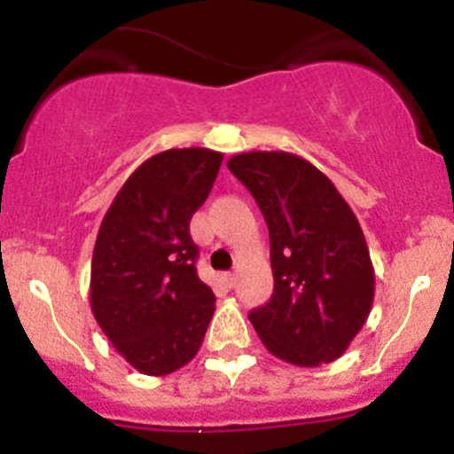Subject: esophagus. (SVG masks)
<instances>
[{
    "mask_svg": "<svg viewBox=\"0 0 454 454\" xmlns=\"http://www.w3.org/2000/svg\"><path fill=\"white\" fill-rule=\"evenodd\" d=\"M223 280H225L227 286H236V273H225V276H223Z\"/></svg>",
    "mask_w": 454,
    "mask_h": 454,
    "instance_id": "obj_1",
    "label": "esophagus"
}]
</instances>
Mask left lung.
Segmentation results:
<instances>
[{
    "mask_svg": "<svg viewBox=\"0 0 454 454\" xmlns=\"http://www.w3.org/2000/svg\"><path fill=\"white\" fill-rule=\"evenodd\" d=\"M229 172L251 192L269 229L273 294L249 320L280 360H338L371 313L375 273L356 214L333 183L289 152H245Z\"/></svg>",
    "mask_w": 454,
    "mask_h": 454,
    "instance_id": "1",
    "label": "left lung"
}]
</instances>
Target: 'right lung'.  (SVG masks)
Listing matches in <instances>:
<instances>
[{"mask_svg":"<svg viewBox=\"0 0 454 454\" xmlns=\"http://www.w3.org/2000/svg\"><path fill=\"white\" fill-rule=\"evenodd\" d=\"M223 154L165 150L134 169L98 229L90 304L112 347L143 375L194 360L214 316V291L196 273L190 221L207 200Z\"/></svg>","mask_w":454,"mask_h":454,"instance_id":"obj_1","label":"right lung"}]
</instances>
